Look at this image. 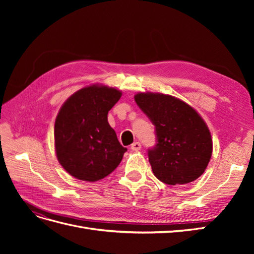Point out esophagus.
Listing matches in <instances>:
<instances>
[{"instance_id":"34e87169","label":"esophagus","mask_w":254,"mask_h":254,"mask_svg":"<svg viewBox=\"0 0 254 254\" xmlns=\"http://www.w3.org/2000/svg\"><path fill=\"white\" fill-rule=\"evenodd\" d=\"M141 147H142V145H141V143H140V142H134V143H132V144H131V146H130V148H131L133 151L140 150V149H141Z\"/></svg>"}]
</instances>
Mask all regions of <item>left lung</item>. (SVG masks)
<instances>
[{
	"mask_svg": "<svg viewBox=\"0 0 254 254\" xmlns=\"http://www.w3.org/2000/svg\"><path fill=\"white\" fill-rule=\"evenodd\" d=\"M134 101L155 125L157 143L148 149L153 175L170 186L199 178L213 148L210 130L200 115L171 95L137 93Z\"/></svg>",
	"mask_w": 254,
	"mask_h": 254,
	"instance_id": "obj_1",
	"label": "left lung"
}]
</instances>
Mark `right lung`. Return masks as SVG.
I'll return each instance as SVG.
<instances>
[{
	"label": "right lung",
	"mask_w": 254,
	"mask_h": 254,
	"mask_svg": "<svg viewBox=\"0 0 254 254\" xmlns=\"http://www.w3.org/2000/svg\"><path fill=\"white\" fill-rule=\"evenodd\" d=\"M122 92L93 84L74 93L55 122V149L59 163L76 179L94 182L119 166L127 148L108 123V112Z\"/></svg>",
	"instance_id": "add662e5"
}]
</instances>
